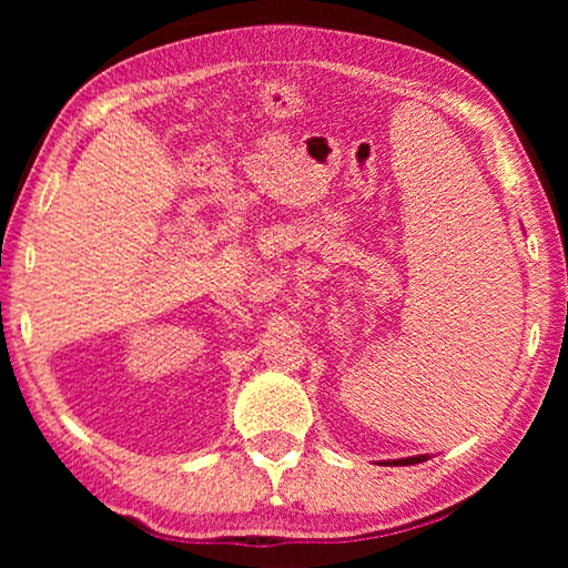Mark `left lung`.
<instances>
[{
    "label": "left lung",
    "mask_w": 568,
    "mask_h": 568,
    "mask_svg": "<svg viewBox=\"0 0 568 568\" xmlns=\"http://www.w3.org/2000/svg\"><path fill=\"white\" fill-rule=\"evenodd\" d=\"M423 460H428V456H408V458H398V460H390L386 466H413V464H423Z\"/></svg>",
    "instance_id": "1"
}]
</instances>
